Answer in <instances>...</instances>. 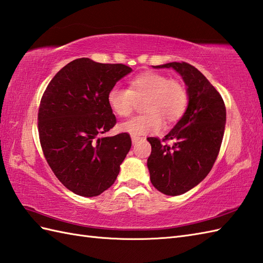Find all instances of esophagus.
Masks as SVG:
<instances>
[{"mask_svg":"<svg viewBox=\"0 0 263 263\" xmlns=\"http://www.w3.org/2000/svg\"><path fill=\"white\" fill-rule=\"evenodd\" d=\"M131 139H132V143H133V144H136V143L139 141V140H141L142 138L137 137V136H132V137H131Z\"/></svg>","mask_w":263,"mask_h":263,"instance_id":"1","label":"esophagus"}]
</instances>
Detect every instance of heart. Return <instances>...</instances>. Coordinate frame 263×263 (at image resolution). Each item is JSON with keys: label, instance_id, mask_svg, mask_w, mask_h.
<instances>
[{"label": "heart", "instance_id": "heart-1", "mask_svg": "<svg viewBox=\"0 0 263 263\" xmlns=\"http://www.w3.org/2000/svg\"><path fill=\"white\" fill-rule=\"evenodd\" d=\"M145 99L146 114L123 122L119 125L120 131L137 137L158 133L162 130L163 120L168 123L178 121L188 105L184 85L160 72H144L131 79L129 89L114 86L107 94L109 107L122 118L129 117L137 101Z\"/></svg>", "mask_w": 263, "mask_h": 263}]
</instances>
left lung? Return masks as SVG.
<instances>
[{"instance_id":"1","label":"left lung","mask_w":263,"mask_h":263,"mask_svg":"<svg viewBox=\"0 0 263 263\" xmlns=\"http://www.w3.org/2000/svg\"><path fill=\"white\" fill-rule=\"evenodd\" d=\"M154 68H173L187 87L188 105L184 115L163 140L148 138L150 180L158 191L178 196L205 179L214 164L224 136L227 109L222 96L201 72L187 63H168Z\"/></svg>"}]
</instances>
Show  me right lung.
<instances>
[{"label": "right lung", "mask_w": 263, "mask_h": 263, "mask_svg": "<svg viewBox=\"0 0 263 263\" xmlns=\"http://www.w3.org/2000/svg\"><path fill=\"white\" fill-rule=\"evenodd\" d=\"M131 71L122 64L78 58L54 75L42 95V151L59 181L79 196H99L111 187L131 149L127 133L100 137L117 123L108 91Z\"/></svg>", "instance_id": "right-lung-1"}]
</instances>
